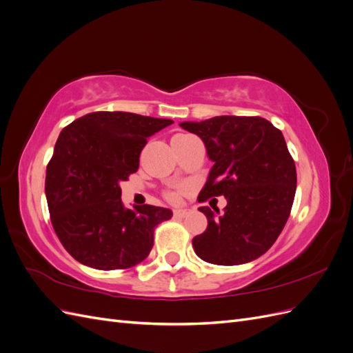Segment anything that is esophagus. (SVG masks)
<instances>
[{"instance_id": "esophagus-1", "label": "esophagus", "mask_w": 353, "mask_h": 353, "mask_svg": "<svg viewBox=\"0 0 353 353\" xmlns=\"http://www.w3.org/2000/svg\"><path fill=\"white\" fill-rule=\"evenodd\" d=\"M190 213H191V209H175L174 210V215L175 216H178V218H185L187 215H190Z\"/></svg>"}]
</instances>
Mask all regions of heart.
Returning <instances> with one entry per match:
<instances>
[{"label":"heart","mask_w":353,"mask_h":353,"mask_svg":"<svg viewBox=\"0 0 353 353\" xmlns=\"http://www.w3.org/2000/svg\"><path fill=\"white\" fill-rule=\"evenodd\" d=\"M168 199L172 200V201H176L178 200V193H168Z\"/></svg>","instance_id":"b5f03b06"}]
</instances>
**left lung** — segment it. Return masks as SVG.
<instances>
[{
	"label": "left lung",
	"mask_w": 353,
	"mask_h": 353,
	"mask_svg": "<svg viewBox=\"0 0 353 353\" xmlns=\"http://www.w3.org/2000/svg\"><path fill=\"white\" fill-rule=\"evenodd\" d=\"M179 126L201 138L213 162L197 200L227 199L222 213L199 208L208 228L193 239L196 254L215 265L258 259L279 239L296 193L294 160L281 131L259 116H215Z\"/></svg>",
	"instance_id": "obj_1"
}]
</instances>
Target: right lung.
Wrapping results in <instances>:
<instances>
[{"instance_id":"right-lung-1","label":"right lung","mask_w":353,"mask_h":353,"mask_svg":"<svg viewBox=\"0 0 353 353\" xmlns=\"http://www.w3.org/2000/svg\"><path fill=\"white\" fill-rule=\"evenodd\" d=\"M172 123L94 112L60 132L47 166L46 196L52 228L72 258L103 271L132 268L147 258L156 225L172 218V210L126 209L119 184L138 170L147 138Z\"/></svg>"}]
</instances>
